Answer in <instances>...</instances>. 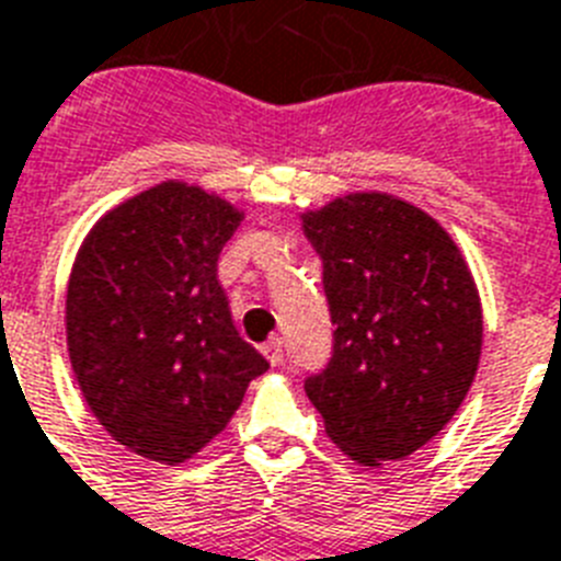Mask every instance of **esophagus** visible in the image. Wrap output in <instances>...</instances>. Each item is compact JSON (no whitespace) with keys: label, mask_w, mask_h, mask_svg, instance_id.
<instances>
[{"label":"esophagus","mask_w":561,"mask_h":561,"mask_svg":"<svg viewBox=\"0 0 561 561\" xmlns=\"http://www.w3.org/2000/svg\"><path fill=\"white\" fill-rule=\"evenodd\" d=\"M262 353H265L267 362H271L273 368H279L282 362H285V351H282V339L279 336L267 339L265 347H262Z\"/></svg>","instance_id":"1"}]
</instances>
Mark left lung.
<instances>
[{
  "instance_id": "1",
  "label": "left lung",
  "mask_w": 561,
  "mask_h": 561,
  "mask_svg": "<svg viewBox=\"0 0 561 561\" xmlns=\"http://www.w3.org/2000/svg\"><path fill=\"white\" fill-rule=\"evenodd\" d=\"M322 256L333 356L305 393L353 462H399L448 425L482 353V302L433 216L382 191L305 210Z\"/></svg>"
}]
</instances>
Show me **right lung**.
I'll return each mask as SVG.
<instances>
[{"instance_id":"add662e5","label":"right lung","mask_w":561,"mask_h":561,"mask_svg":"<svg viewBox=\"0 0 561 561\" xmlns=\"http://www.w3.org/2000/svg\"><path fill=\"white\" fill-rule=\"evenodd\" d=\"M244 214L179 179L107 210L68 279L70 368L99 425L179 465L225 431L271 365L233 328L216 262Z\"/></svg>"}]
</instances>
